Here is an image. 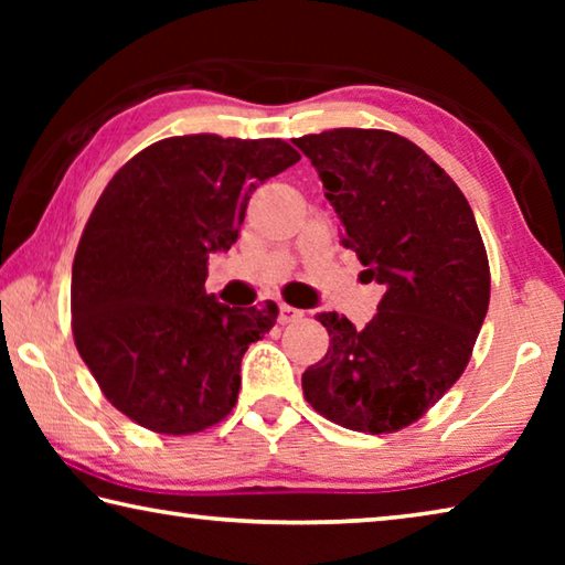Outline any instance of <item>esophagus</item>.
Listing matches in <instances>:
<instances>
[{"label":"esophagus","mask_w":565,"mask_h":565,"mask_svg":"<svg viewBox=\"0 0 565 565\" xmlns=\"http://www.w3.org/2000/svg\"><path fill=\"white\" fill-rule=\"evenodd\" d=\"M303 313L299 309H294L289 303H281L279 306V323H291V321H299Z\"/></svg>","instance_id":"obj_1"}]
</instances>
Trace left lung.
<instances>
[{"mask_svg": "<svg viewBox=\"0 0 565 565\" xmlns=\"http://www.w3.org/2000/svg\"><path fill=\"white\" fill-rule=\"evenodd\" d=\"M291 141L319 171L341 244L386 289L363 329L319 313L331 343L303 371V396L351 431L394 434L424 416L471 359L491 299L483 238L461 189L414 141L381 129Z\"/></svg>", "mask_w": 565, "mask_h": 565, "instance_id": "8db88e82", "label": "left lung"}]
</instances>
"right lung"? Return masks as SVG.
<instances>
[{"label": "right lung", "mask_w": 565, "mask_h": 565, "mask_svg": "<svg viewBox=\"0 0 565 565\" xmlns=\"http://www.w3.org/2000/svg\"><path fill=\"white\" fill-rule=\"evenodd\" d=\"M301 159L281 139H161L104 189L72 266L79 356L124 416L196 434L234 408L242 359L276 323L206 294V262L238 238L254 189Z\"/></svg>", "instance_id": "add662e5"}]
</instances>
